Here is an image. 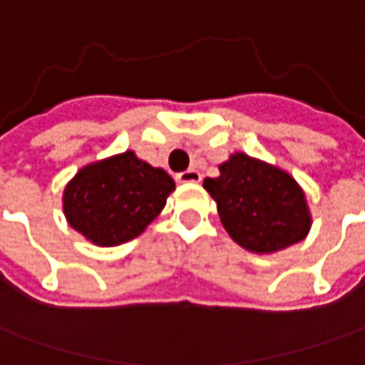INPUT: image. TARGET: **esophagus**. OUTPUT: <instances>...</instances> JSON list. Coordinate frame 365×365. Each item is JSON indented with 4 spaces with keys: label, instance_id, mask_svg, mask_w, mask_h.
I'll return each instance as SVG.
<instances>
[{
    "label": "esophagus",
    "instance_id": "obj_1",
    "mask_svg": "<svg viewBox=\"0 0 365 365\" xmlns=\"http://www.w3.org/2000/svg\"><path fill=\"white\" fill-rule=\"evenodd\" d=\"M180 183H197L202 180V173L197 170H187L182 171V173H178V178H175Z\"/></svg>",
    "mask_w": 365,
    "mask_h": 365
}]
</instances>
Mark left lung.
Instances as JSON below:
<instances>
[{"label":"left lung","mask_w":365,"mask_h":365,"mask_svg":"<svg viewBox=\"0 0 365 365\" xmlns=\"http://www.w3.org/2000/svg\"><path fill=\"white\" fill-rule=\"evenodd\" d=\"M204 187L218 204V216L234 242L258 255L301 242L311 228V212L301 185L274 165L246 153L220 163L218 178Z\"/></svg>","instance_id":"8db88e82"}]
</instances>
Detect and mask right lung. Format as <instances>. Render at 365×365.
<instances>
[{
  "instance_id": "obj_1",
  "label": "right lung",
  "mask_w": 365,
  "mask_h": 365,
  "mask_svg": "<svg viewBox=\"0 0 365 365\" xmlns=\"http://www.w3.org/2000/svg\"><path fill=\"white\" fill-rule=\"evenodd\" d=\"M175 182L133 151L84 165L66 183L68 224L96 246H119L143 232L165 206Z\"/></svg>"
}]
</instances>
